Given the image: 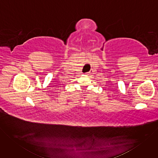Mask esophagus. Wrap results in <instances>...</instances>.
<instances>
[{"instance_id": "34e87169", "label": "esophagus", "mask_w": 158, "mask_h": 158, "mask_svg": "<svg viewBox=\"0 0 158 158\" xmlns=\"http://www.w3.org/2000/svg\"><path fill=\"white\" fill-rule=\"evenodd\" d=\"M92 72H93L92 70H91L89 73H86V75H87V76H90V74H92Z\"/></svg>"}]
</instances>
